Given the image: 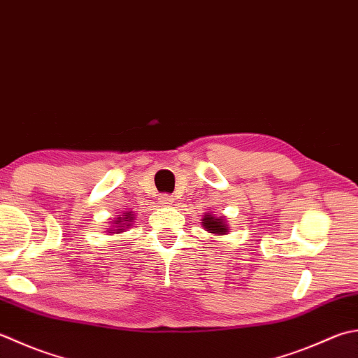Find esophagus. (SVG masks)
<instances>
[{
  "instance_id": "obj_1",
  "label": "esophagus",
  "mask_w": 358,
  "mask_h": 358,
  "mask_svg": "<svg viewBox=\"0 0 358 358\" xmlns=\"http://www.w3.org/2000/svg\"><path fill=\"white\" fill-rule=\"evenodd\" d=\"M158 203H159V206H172L173 205V199H172V195H167V194H164V195H161L159 197V200H158Z\"/></svg>"
}]
</instances>
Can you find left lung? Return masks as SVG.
Listing matches in <instances>:
<instances>
[{
	"label": "left lung",
	"mask_w": 358,
	"mask_h": 358,
	"mask_svg": "<svg viewBox=\"0 0 358 358\" xmlns=\"http://www.w3.org/2000/svg\"><path fill=\"white\" fill-rule=\"evenodd\" d=\"M201 225L205 228V231L214 236H225L229 233V225L227 223L225 217H219L213 213L203 214Z\"/></svg>",
	"instance_id": "left-lung-1"
}]
</instances>
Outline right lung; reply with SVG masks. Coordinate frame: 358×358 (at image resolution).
Wrapping results in <instances>:
<instances>
[{"mask_svg":"<svg viewBox=\"0 0 358 358\" xmlns=\"http://www.w3.org/2000/svg\"><path fill=\"white\" fill-rule=\"evenodd\" d=\"M133 220H135V213L133 211H124L121 215L116 217L115 220H111L110 223V228H107V233H111V234H122L124 231H127L130 227Z\"/></svg>","mask_w":358,"mask_h":358,"instance_id":"right-lung-1","label":"right lung"}]
</instances>
